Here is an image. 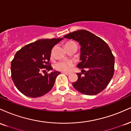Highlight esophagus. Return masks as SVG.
Returning <instances> with one entry per match:
<instances>
[{"mask_svg":"<svg viewBox=\"0 0 131 131\" xmlns=\"http://www.w3.org/2000/svg\"><path fill=\"white\" fill-rule=\"evenodd\" d=\"M62 73H64V74H65L66 75H70V73H67V72H62Z\"/></svg>","mask_w":131,"mask_h":131,"instance_id":"obj_1","label":"esophagus"}]
</instances>
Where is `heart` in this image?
<instances>
[{
	"instance_id": "b5f03b06",
	"label": "heart",
	"mask_w": 131,
	"mask_h": 131,
	"mask_svg": "<svg viewBox=\"0 0 131 131\" xmlns=\"http://www.w3.org/2000/svg\"><path fill=\"white\" fill-rule=\"evenodd\" d=\"M73 63L71 61H61L55 65V68L60 71L68 72L73 67Z\"/></svg>"
}]
</instances>
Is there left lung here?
<instances>
[{"label": "left lung", "mask_w": 131, "mask_h": 131, "mask_svg": "<svg viewBox=\"0 0 131 131\" xmlns=\"http://www.w3.org/2000/svg\"><path fill=\"white\" fill-rule=\"evenodd\" d=\"M64 37L78 42L81 47L80 62L77 67L88 69L83 75L77 73L78 80L72 83L73 86L83 94L93 96L101 93L114 73L115 58L110 47L99 37L86 30L73 32Z\"/></svg>", "instance_id": "left-lung-1"}]
</instances>
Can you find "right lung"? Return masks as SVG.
Wrapping results in <instances>:
<instances>
[{
	"label": "right lung",
	"instance_id": "add662e5",
	"mask_svg": "<svg viewBox=\"0 0 131 131\" xmlns=\"http://www.w3.org/2000/svg\"><path fill=\"white\" fill-rule=\"evenodd\" d=\"M62 40L40 39L16 52L11 63V73L14 84L21 93L30 97H38L51 90L61 73L53 71L43 76L40 72L53 69L49 63L51 50Z\"/></svg>",
	"mask_w": 131,
	"mask_h": 131
}]
</instances>
